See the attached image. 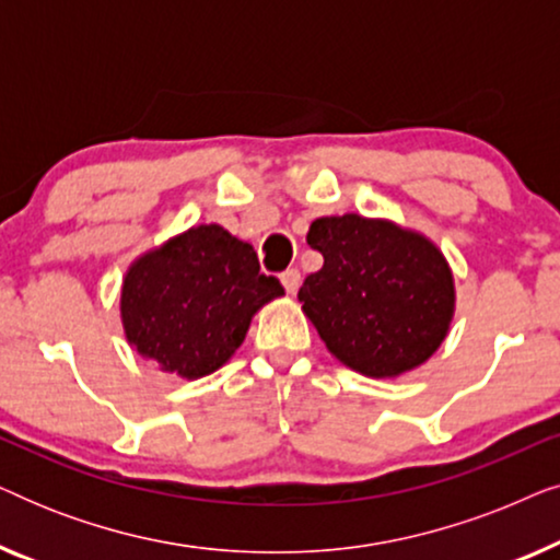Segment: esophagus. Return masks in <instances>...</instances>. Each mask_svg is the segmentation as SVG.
Here are the masks:
<instances>
[{
    "label": "esophagus",
    "instance_id": "34e87169",
    "mask_svg": "<svg viewBox=\"0 0 560 560\" xmlns=\"http://www.w3.org/2000/svg\"><path fill=\"white\" fill-rule=\"evenodd\" d=\"M280 282H282V288H285L288 293L293 295L295 290H298V285H301V272H298L295 267H290V270H285V272L280 275Z\"/></svg>",
    "mask_w": 560,
    "mask_h": 560
}]
</instances>
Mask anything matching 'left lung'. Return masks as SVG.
<instances>
[{
	"label": "left lung",
	"mask_w": 560,
	"mask_h": 560,
	"mask_svg": "<svg viewBox=\"0 0 560 560\" xmlns=\"http://www.w3.org/2000/svg\"><path fill=\"white\" fill-rule=\"evenodd\" d=\"M308 244L324 267L298 301L326 349L372 380H395L431 359L456 313L454 272L431 236L362 213L320 217Z\"/></svg>",
	"instance_id": "obj_1"
}]
</instances>
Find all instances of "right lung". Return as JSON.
Returning <instances> with one entry per match:
<instances>
[{"label":"right lung","mask_w":560,"mask_h":560,"mask_svg":"<svg viewBox=\"0 0 560 560\" xmlns=\"http://www.w3.org/2000/svg\"><path fill=\"white\" fill-rule=\"evenodd\" d=\"M280 295L249 242L196 224L127 267L119 318L129 347L160 372L201 380L236 354L255 313Z\"/></svg>","instance_id":"right-lung-1"}]
</instances>
